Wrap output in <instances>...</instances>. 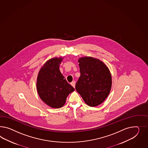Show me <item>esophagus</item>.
<instances>
[{
    "label": "esophagus",
    "instance_id": "34e87169",
    "mask_svg": "<svg viewBox=\"0 0 148 148\" xmlns=\"http://www.w3.org/2000/svg\"><path fill=\"white\" fill-rule=\"evenodd\" d=\"M71 84V85H72V86H73L74 88H75V82L74 81H73Z\"/></svg>",
    "mask_w": 148,
    "mask_h": 148
}]
</instances>
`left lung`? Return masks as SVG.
<instances>
[{"instance_id":"obj_1","label":"left lung","mask_w":148,"mask_h":148,"mask_svg":"<svg viewBox=\"0 0 148 148\" xmlns=\"http://www.w3.org/2000/svg\"><path fill=\"white\" fill-rule=\"evenodd\" d=\"M80 76L75 89L90 107L101 104L112 88V75L108 67L100 60L90 56L79 60Z\"/></svg>"}]
</instances>
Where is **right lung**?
I'll list each match as a JSON object with an SVG mask.
<instances>
[{
    "instance_id": "add662e5",
    "label": "right lung",
    "mask_w": 148,
    "mask_h": 148,
    "mask_svg": "<svg viewBox=\"0 0 148 148\" xmlns=\"http://www.w3.org/2000/svg\"><path fill=\"white\" fill-rule=\"evenodd\" d=\"M62 61L61 57L48 60L40 69L37 77L36 89L40 99L53 108L64 106L67 97L75 90L60 72L59 66Z\"/></svg>"
}]
</instances>
